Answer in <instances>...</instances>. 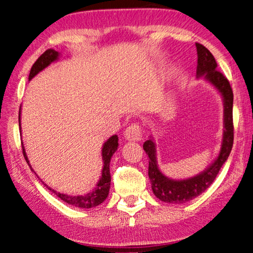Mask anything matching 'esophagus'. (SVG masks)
I'll use <instances>...</instances> for the list:
<instances>
[{
  "mask_svg": "<svg viewBox=\"0 0 253 253\" xmlns=\"http://www.w3.org/2000/svg\"><path fill=\"white\" fill-rule=\"evenodd\" d=\"M124 138L128 142H138L142 139V129L138 124H131L128 126L124 134Z\"/></svg>",
  "mask_w": 253,
  "mask_h": 253,
  "instance_id": "34e87169",
  "label": "esophagus"
}]
</instances>
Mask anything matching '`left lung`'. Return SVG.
<instances>
[{
    "label": "left lung",
    "instance_id": "left-lung-1",
    "mask_svg": "<svg viewBox=\"0 0 253 253\" xmlns=\"http://www.w3.org/2000/svg\"><path fill=\"white\" fill-rule=\"evenodd\" d=\"M198 52V67L196 77L204 78L211 84L222 96L223 100V136H222L221 149L217 157L203 172L195 176L185 179H173L163 174L157 165L156 144L153 137L143 144L144 151L149 157L148 177L152 183L153 193L163 202L173 204H184L202 194L214 182L219 174L222 165L231 153L233 146V91L229 80L217 70V63L212 53L204 45L195 43Z\"/></svg>",
    "mask_w": 253,
    "mask_h": 253
}]
</instances>
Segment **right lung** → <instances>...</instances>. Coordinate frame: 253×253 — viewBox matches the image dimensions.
Returning <instances> with one entry per match:
<instances>
[{
  "label": "right lung",
  "mask_w": 253,
  "mask_h": 253,
  "mask_svg": "<svg viewBox=\"0 0 253 253\" xmlns=\"http://www.w3.org/2000/svg\"><path fill=\"white\" fill-rule=\"evenodd\" d=\"M60 57V53L58 51H55L53 49H49L46 50L44 53H42L34 65L31 68V71H30L29 75V81L31 80L33 77H36L40 71L45 69L46 67L50 66L51 63L54 61H58ZM19 126H20V130H21V107H20V113H19ZM118 148V136L117 135H113L109 137L108 139L106 140L105 144L102 145V149H101V156H102V163H104V166H102V170H101V176L98 181L97 185L95 187V190L92 192H89L88 194L85 195H69V194H63L60 193V192H57L52 190V188L49 187L46 184L44 185L49 188V190L54 193L58 198L61 199L63 202H66L70 205H74L76 208H81V209H91L95 208L97 205L101 204L104 201L107 199V196L109 194V188H110V170H109V164H110V160L111 156L114 155V153L117 151ZM22 149H23V156L25 158V161L30 166L31 170L33 169L30 165L29 158L27 156V153H25L24 146L22 144ZM34 172V170H33ZM36 173V172H34Z\"/></svg>",
  "instance_id": "right-lung-1"
}]
</instances>
